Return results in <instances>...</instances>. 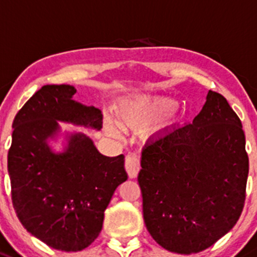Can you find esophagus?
<instances>
[{
    "label": "esophagus",
    "mask_w": 257,
    "mask_h": 257,
    "mask_svg": "<svg viewBox=\"0 0 257 257\" xmlns=\"http://www.w3.org/2000/svg\"><path fill=\"white\" fill-rule=\"evenodd\" d=\"M125 169L131 178H136L141 169V159L137 154H128L125 158Z\"/></svg>",
    "instance_id": "1"
}]
</instances>
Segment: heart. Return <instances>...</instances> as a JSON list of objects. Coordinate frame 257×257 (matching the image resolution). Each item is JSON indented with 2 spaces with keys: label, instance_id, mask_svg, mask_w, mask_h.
I'll return each instance as SVG.
<instances>
[{
  "label": "heart",
  "instance_id": "1",
  "mask_svg": "<svg viewBox=\"0 0 257 257\" xmlns=\"http://www.w3.org/2000/svg\"><path fill=\"white\" fill-rule=\"evenodd\" d=\"M176 108L177 103L172 99L159 98L154 100L137 99L123 106L120 115L125 123L136 124L163 115L168 118L171 116V113L176 110Z\"/></svg>",
  "mask_w": 257,
  "mask_h": 257
}]
</instances>
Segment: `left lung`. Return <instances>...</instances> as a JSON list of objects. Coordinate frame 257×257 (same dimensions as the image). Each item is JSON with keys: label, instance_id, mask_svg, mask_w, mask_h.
Listing matches in <instances>:
<instances>
[{"label": "left lung", "instance_id": "left-lung-1", "mask_svg": "<svg viewBox=\"0 0 257 257\" xmlns=\"http://www.w3.org/2000/svg\"><path fill=\"white\" fill-rule=\"evenodd\" d=\"M245 143L237 114L211 90L192 123L147 143L138 176L143 217L162 247L201 252L236 225L248 176Z\"/></svg>", "mask_w": 257, "mask_h": 257}]
</instances>
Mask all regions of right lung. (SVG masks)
I'll use <instances>...</instances> for the list:
<instances>
[{"label": "right lung", "instance_id": "1", "mask_svg": "<svg viewBox=\"0 0 257 257\" xmlns=\"http://www.w3.org/2000/svg\"><path fill=\"white\" fill-rule=\"evenodd\" d=\"M71 85H45L25 103L12 123L7 156L11 196L20 222L31 235L60 251H81L103 227L104 211L126 181L124 156L105 157L84 134H73L64 153L46 139L57 120L101 129L103 114L74 101Z\"/></svg>", "mask_w": 257, "mask_h": 257}]
</instances>
